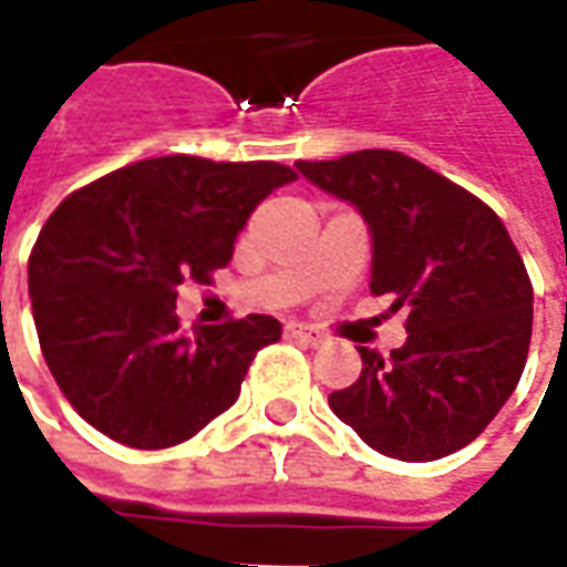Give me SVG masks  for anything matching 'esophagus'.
Segmentation results:
<instances>
[{
    "mask_svg": "<svg viewBox=\"0 0 567 567\" xmlns=\"http://www.w3.org/2000/svg\"><path fill=\"white\" fill-rule=\"evenodd\" d=\"M285 333L297 340V343H307V346H321L324 343V333L319 328H312V324H303V321H288L285 324Z\"/></svg>",
    "mask_w": 567,
    "mask_h": 567,
    "instance_id": "1",
    "label": "esophagus"
}]
</instances>
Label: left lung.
<instances>
[{
    "label": "left lung",
    "mask_w": 567,
    "mask_h": 567,
    "mask_svg": "<svg viewBox=\"0 0 567 567\" xmlns=\"http://www.w3.org/2000/svg\"><path fill=\"white\" fill-rule=\"evenodd\" d=\"M321 190L352 203L373 243L370 291L406 307V343L361 352V377L328 404L382 455L434 462L498 416L532 343V282L507 227L401 151L297 161Z\"/></svg>",
    "instance_id": "left-lung-1"
}]
</instances>
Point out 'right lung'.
Listing matches in <instances>:
<instances>
[{
  "mask_svg": "<svg viewBox=\"0 0 567 567\" xmlns=\"http://www.w3.org/2000/svg\"><path fill=\"white\" fill-rule=\"evenodd\" d=\"M272 161L151 157L69 194L30 255L32 319L60 392L133 450L194 437L239 398L251 358L282 337L272 316L185 331L178 285H209L248 215L295 182Z\"/></svg>",
  "mask_w": 567,
  "mask_h": 567,
  "instance_id": "add662e5",
  "label": "right lung"
}]
</instances>
